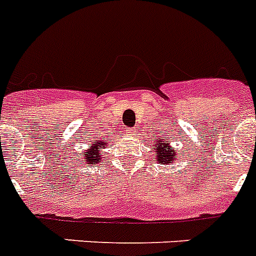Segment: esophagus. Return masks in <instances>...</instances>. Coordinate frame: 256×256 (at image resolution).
Returning a JSON list of instances; mask_svg holds the SVG:
<instances>
[{"label": "esophagus", "instance_id": "obj_1", "mask_svg": "<svg viewBox=\"0 0 256 256\" xmlns=\"http://www.w3.org/2000/svg\"><path fill=\"white\" fill-rule=\"evenodd\" d=\"M128 133H130V136H137V133H138V130H137L136 128H132V130H128Z\"/></svg>", "mask_w": 256, "mask_h": 256}]
</instances>
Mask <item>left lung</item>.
<instances>
[{"label": "left lung", "mask_w": 256, "mask_h": 256, "mask_svg": "<svg viewBox=\"0 0 256 256\" xmlns=\"http://www.w3.org/2000/svg\"><path fill=\"white\" fill-rule=\"evenodd\" d=\"M152 150L155 152V160L159 164H172L174 162L180 159V150H174L171 146L170 138H160V137H155L154 144H152Z\"/></svg>", "instance_id": "8db88e82"}]
</instances>
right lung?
Here are the masks:
<instances>
[{"label":"right lung","mask_w":256,"mask_h":256,"mask_svg":"<svg viewBox=\"0 0 256 256\" xmlns=\"http://www.w3.org/2000/svg\"><path fill=\"white\" fill-rule=\"evenodd\" d=\"M108 145V140H104V137H94L90 141V146L86 148L82 152H80V160L84 166H94L100 162L104 160L102 156V150L106 149Z\"/></svg>","instance_id":"1"}]
</instances>
